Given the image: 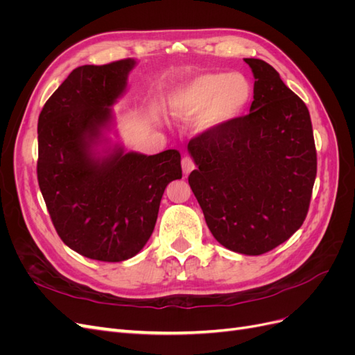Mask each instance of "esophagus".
<instances>
[{
	"label": "esophagus",
	"mask_w": 355,
	"mask_h": 355,
	"mask_svg": "<svg viewBox=\"0 0 355 355\" xmlns=\"http://www.w3.org/2000/svg\"><path fill=\"white\" fill-rule=\"evenodd\" d=\"M194 168H196V164H194V161H192L191 157L182 158V170H184L185 175H189Z\"/></svg>",
	"instance_id": "34e87169"
}]
</instances>
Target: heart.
Here are the masks:
<instances>
[{
	"label": "heart",
	"mask_w": 355,
	"mask_h": 355,
	"mask_svg": "<svg viewBox=\"0 0 355 355\" xmlns=\"http://www.w3.org/2000/svg\"><path fill=\"white\" fill-rule=\"evenodd\" d=\"M250 98V84L243 75L201 73L171 92L168 112L179 121H189L200 114V130L214 132L239 118Z\"/></svg>",
	"instance_id": "b5f03b06"
}]
</instances>
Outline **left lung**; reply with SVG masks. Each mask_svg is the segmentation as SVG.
Returning <instances> with one entry per match:
<instances>
[{"label":"left lung","instance_id":"left-lung-1","mask_svg":"<svg viewBox=\"0 0 355 355\" xmlns=\"http://www.w3.org/2000/svg\"><path fill=\"white\" fill-rule=\"evenodd\" d=\"M254 77L250 112L192 137L188 178L213 237L241 254L275 249L302 227L317 175L306 105L270 63L244 59Z\"/></svg>","mask_w":355,"mask_h":355}]
</instances>
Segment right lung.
Returning a JSON list of instances; mask_svg holds the SVG:
<instances>
[{"mask_svg":"<svg viewBox=\"0 0 355 355\" xmlns=\"http://www.w3.org/2000/svg\"><path fill=\"white\" fill-rule=\"evenodd\" d=\"M135 65L123 59L75 68L38 116L37 175L51 222L69 249L94 261L123 262L141 252L166 187L182 178L176 149L125 153L105 136Z\"/></svg>","mask_w":355,"mask_h":355,"instance_id":"obj_1","label":"right lung"}]
</instances>
